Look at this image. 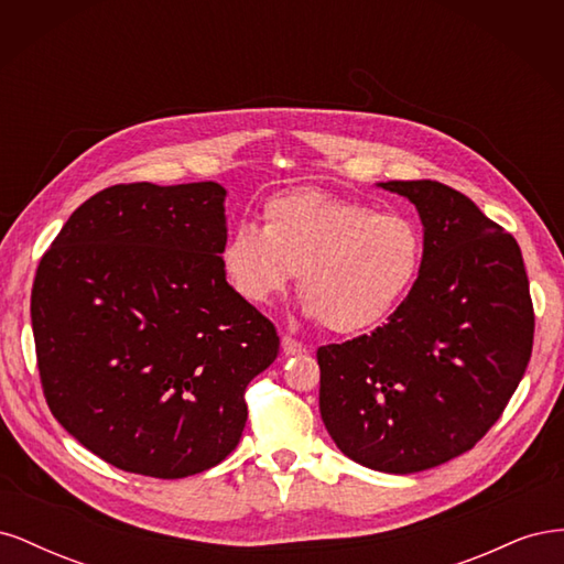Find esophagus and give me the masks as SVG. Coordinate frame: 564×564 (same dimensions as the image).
<instances>
[{"label": "esophagus", "mask_w": 564, "mask_h": 564, "mask_svg": "<svg viewBox=\"0 0 564 564\" xmlns=\"http://www.w3.org/2000/svg\"><path fill=\"white\" fill-rule=\"evenodd\" d=\"M282 350H284V355H301V352H305V346L292 336H282Z\"/></svg>", "instance_id": "1"}]
</instances>
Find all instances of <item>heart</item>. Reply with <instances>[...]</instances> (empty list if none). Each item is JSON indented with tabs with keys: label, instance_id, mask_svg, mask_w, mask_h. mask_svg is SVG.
Listing matches in <instances>:
<instances>
[{
	"label": "heart",
	"instance_id": "b5f03b06",
	"mask_svg": "<svg viewBox=\"0 0 564 564\" xmlns=\"http://www.w3.org/2000/svg\"><path fill=\"white\" fill-rule=\"evenodd\" d=\"M220 263L253 305L282 296L299 272L303 311L336 334H357L379 327L414 289L423 232L400 212L299 187L263 204V230L235 228Z\"/></svg>",
	"mask_w": 564,
	"mask_h": 564
}]
</instances>
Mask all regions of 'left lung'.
<instances>
[{
    "mask_svg": "<svg viewBox=\"0 0 564 564\" xmlns=\"http://www.w3.org/2000/svg\"><path fill=\"white\" fill-rule=\"evenodd\" d=\"M414 204L421 275L383 327L317 348L319 414L348 458L419 473L473 449L532 357L534 305L516 237L437 181L379 183Z\"/></svg>",
    "mask_w": 564,
    "mask_h": 564,
    "instance_id": "8db88e82",
    "label": "left lung"
}]
</instances>
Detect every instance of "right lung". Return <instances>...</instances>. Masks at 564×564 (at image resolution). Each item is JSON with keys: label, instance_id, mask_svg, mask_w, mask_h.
<instances>
[{"label": "right lung", "instance_id": "add662e5", "mask_svg": "<svg viewBox=\"0 0 564 564\" xmlns=\"http://www.w3.org/2000/svg\"><path fill=\"white\" fill-rule=\"evenodd\" d=\"M226 191L122 183L67 218L30 296L51 414L110 466L176 480L242 437L275 324L228 284Z\"/></svg>", "mask_w": 564, "mask_h": 564}]
</instances>
